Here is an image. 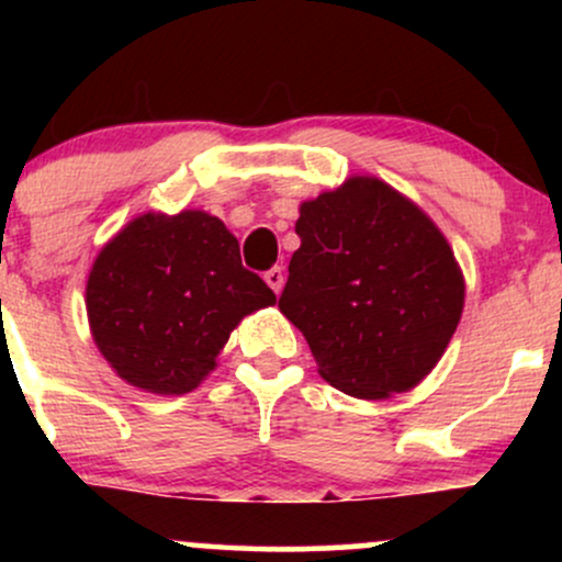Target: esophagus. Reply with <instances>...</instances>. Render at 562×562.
Segmentation results:
<instances>
[{
  "instance_id": "34e87169",
  "label": "esophagus",
  "mask_w": 562,
  "mask_h": 562,
  "mask_svg": "<svg viewBox=\"0 0 562 562\" xmlns=\"http://www.w3.org/2000/svg\"><path fill=\"white\" fill-rule=\"evenodd\" d=\"M263 280H267V285L274 290V293H280L282 285H285V269L282 267H272L267 274H263Z\"/></svg>"
}]
</instances>
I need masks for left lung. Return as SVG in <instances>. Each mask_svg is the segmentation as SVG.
Instances as JSON below:
<instances>
[{"label": "left lung", "mask_w": 562, "mask_h": 562, "mask_svg": "<svg viewBox=\"0 0 562 562\" xmlns=\"http://www.w3.org/2000/svg\"><path fill=\"white\" fill-rule=\"evenodd\" d=\"M301 248L280 312L319 375L357 398L415 389L438 364L465 306L454 250L417 203L378 177H348L303 200Z\"/></svg>", "instance_id": "8db88e82"}]
</instances>
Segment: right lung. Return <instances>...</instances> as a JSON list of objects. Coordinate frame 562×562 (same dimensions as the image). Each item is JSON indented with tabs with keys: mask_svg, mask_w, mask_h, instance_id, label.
Wrapping results in <instances>:
<instances>
[{
	"mask_svg": "<svg viewBox=\"0 0 562 562\" xmlns=\"http://www.w3.org/2000/svg\"><path fill=\"white\" fill-rule=\"evenodd\" d=\"M277 295L240 261L222 218L147 211L102 245L87 280L89 330L128 385L160 396L198 389L243 317Z\"/></svg>",
	"mask_w": 562,
	"mask_h": 562,
	"instance_id": "right-lung-1",
	"label": "right lung"
}]
</instances>
